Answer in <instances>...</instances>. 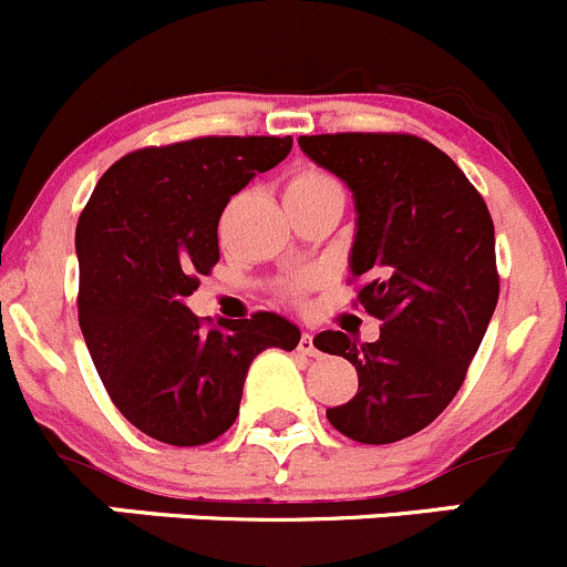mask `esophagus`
Wrapping results in <instances>:
<instances>
[{"label": "esophagus", "instance_id": "1", "mask_svg": "<svg viewBox=\"0 0 567 567\" xmlns=\"http://www.w3.org/2000/svg\"><path fill=\"white\" fill-rule=\"evenodd\" d=\"M297 350L302 352V355H319V350H317V341H313V336L311 333H302L300 336V341H297Z\"/></svg>", "mask_w": 567, "mask_h": 567}]
</instances>
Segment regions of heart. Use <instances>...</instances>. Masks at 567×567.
<instances>
[{
  "label": "heart",
  "mask_w": 567,
  "mask_h": 567,
  "mask_svg": "<svg viewBox=\"0 0 567 567\" xmlns=\"http://www.w3.org/2000/svg\"><path fill=\"white\" fill-rule=\"evenodd\" d=\"M319 189H341L330 173L317 171V167H308V171L295 173V176L286 182L284 195H302V193H319ZM297 291V289H295Z\"/></svg>",
  "instance_id": "1"
}]
</instances>
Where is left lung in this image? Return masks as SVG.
<instances>
[{
  "label": "left lung",
  "instance_id": "obj_1",
  "mask_svg": "<svg viewBox=\"0 0 567 567\" xmlns=\"http://www.w3.org/2000/svg\"><path fill=\"white\" fill-rule=\"evenodd\" d=\"M355 200L350 272L383 322L358 344L322 330L317 350L355 367L358 394L328 422L358 444H394L455 400L498 300L496 239L466 173L416 134L341 132L297 140Z\"/></svg>",
  "mask_w": 567,
  "mask_h": 567
}]
</instances>
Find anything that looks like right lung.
I'll list each match as a JSON object with an SVG mask.
<instances>
[{
    "mask_svg": "<svg viewBox=\"0 0 567 567\" xmlns=\"http://www.w3.org/2000/svg\"><path fill=\"white\" fill-rule=\"evenodd\" d=\"M291 137H195L117 159L76 223L80 328L117 411L151 439L200 446L239 413L254 358L295 350L300 330L272 311L206 330L187 308L220 261L217 223Z\"/></svg>",
    "mask_w": 567,
    "mask_h": 567,
    "instance_id": "right-lung-1",
    "label": "right lung"
}]
</instances>
